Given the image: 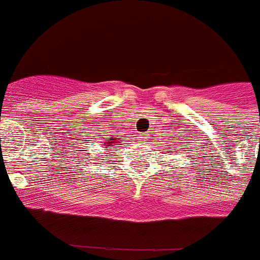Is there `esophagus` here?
<instances>
[{"label":"esophagus","instance_id":"1","mask_svg":"<svg viewBox=\"0 0 260 260\" xmlns=\"http://www.w3.org/2000/svg\"><path fill=\"white\" fill-rule=\"evenodd\" d=\"M139 141H141V142H144V141H146V135H144V134H141V135H139Z\"/></svg>","mask_w":260,"mask_h":260}]
</instances>
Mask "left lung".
I'll use <instances>...</instances> for the list:
<instances>
[{"label":"left lung","instance_id":"left-lung-1","mask_svg":"<svg viewBox=\"0 0 260 260\" xmlns=\"http://www.w3.org/2000/svg\"><path fill=\"white\" fill-rule=\"evenodd\" d=\"M164 152H167V151H164Z\"/></svg>","mask_w":260,"mask_h":260}]
</instances>
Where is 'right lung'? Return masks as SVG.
I'll list each match as a JSON object with an SVG mask.
<instances>
[{
    "label": "right lung",
    "mask_w": 260,
    "mask_h": 260,
    "mask_svg": "<svg viewBox=\"0 0 260 260\" xmlns=\"http://www.w3.org/2000/svg\"><path fill=\"white\" fill-rule=\"evenodd\" d=\"M103 133H107L108 130H102ZM99 141H96L93 143L92 141H84L83 147H82V150L80 151H87L88 147H92L95 146V153L93 155H98V156H109L113 153V151H117V147L119 146V142L122 141V138H119L118 135L116 137V134H104V135H100V138H96ZM84 158V156H83Z\"/></svg>",
    "instance_id": "1"
}]
</instances>
